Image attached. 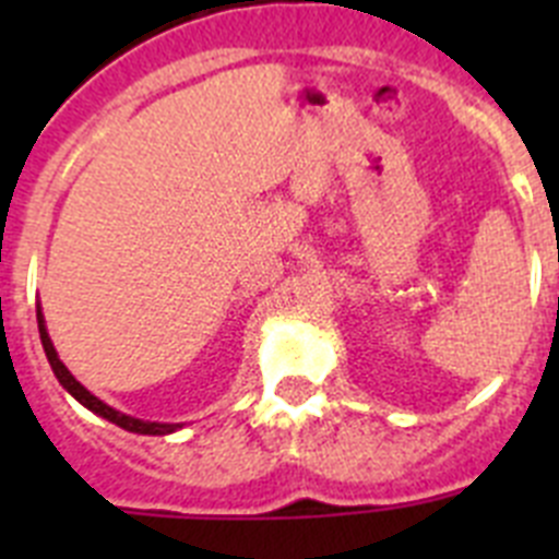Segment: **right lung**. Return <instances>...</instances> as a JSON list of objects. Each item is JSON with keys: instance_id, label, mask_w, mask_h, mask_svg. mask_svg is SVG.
Wrapping results in <instances>:
<instances>
[{"instance_id": "obj_1", "label": "right lung", "mask_w": 559, "mask_h": 559, "mask_svg": "<svg viewBox=\"0 0 559 559\" xmlns=\"http://www.w3.org/2000/svg\"><path fill=\"white\" fill-rule=\"evenodd\" d=\"M38 333H41V344H44V353H47L49 358V367H52V372H56V378L61 380V386L67 389L69 394L75 400H81L83 406L88 408V412H95L100 414V417H106L108 423H114V426H120L126 428V431H133V433H153V437H162V433H170L176 431L179 426H165V423H145V419H133L128 417V414H120V412H114L111 406H106L103 400H97L95 394L86 392V389L78 383L75 378H72V372H69L67 367L61 364V358H58L56 347H52V341H49L47 335V328H44V316H41V308H38Z\"/></svg>"}]
</instances>
